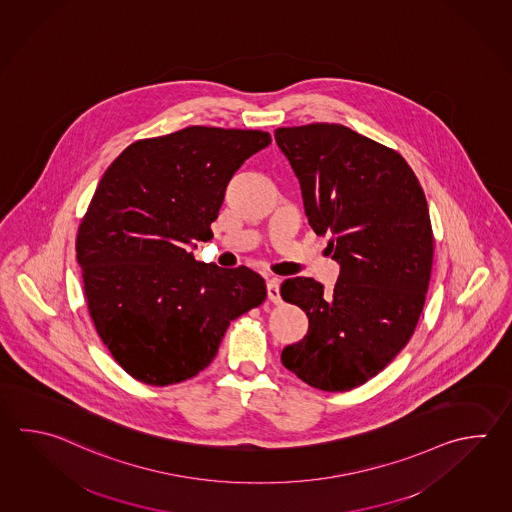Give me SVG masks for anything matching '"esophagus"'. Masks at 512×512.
Returning <instances> with one entry per match:
<instances>
[{"label":"esophagus","mask_w":512,"mask_h":512,"mask_svg":"<svg viewBox=\"0 0 512 512\" xmlns=\"http://www.w3.org/2000/svg\"><path fill=\"white\" fill-rule=\"evenodd\" d=\"M268 299H270L273 304L282 303L281 292H279V279L268 281Z\"/></svg>","instance_id":"esophagus-1"}]
</instances>
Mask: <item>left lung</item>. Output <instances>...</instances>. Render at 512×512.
Instances as JSON below:
<instances>
[{"label":"left lung","instance_id":"left-lung-1","mask_svg":"<svg viewBox=\"0 0 512 512\" xmlns=\"http://www.w3.org/2000/svg\"><path fill=\"white\" fill-rule=\"evenodd\" d=\"M303 191L304 211L339 262L334 293L310 277L282 282L308 315L303 341L282 365L324 392L377 376L414 334L434 261L427 199L407 160L341 124L275 129Z\"/></svg>","mask_w":512,"mask_h":512}]
</instances>
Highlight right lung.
Listing matches in <instances>:
<instances>
[{"label": "right lung", "mask_w": 512, "mask_h": 512, "mask_svg": "<svg viewBox=\"0 0 512 512\" xmlns=\"http://www.w3.org/2000/svg\"><path fill=\"white\" fill-rule=\"evenodd\" d=\"M270 142L266 131L191 126L136 140L105 169L76 259L94 328L136 381L197 376L231 321L266 301L259 273L195 261L188 248L213 237L230 178Z\"/></svg>", "instance_id": "obj_1"}]
</instances>
